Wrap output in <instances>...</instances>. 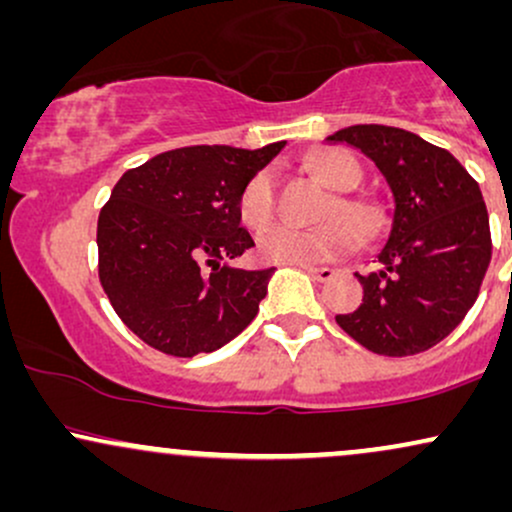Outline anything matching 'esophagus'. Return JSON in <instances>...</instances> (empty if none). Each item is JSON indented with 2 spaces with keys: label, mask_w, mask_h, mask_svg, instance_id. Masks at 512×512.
Here are the masks:
<instances>
[{
  "label": "esophagus",
  "mask_w": 512,
  "mask_h": 512,
  "mask_svg": "<svg viewBox=\"0 0 512 512\" xmlns=\"http://www.w3.org/2000/svg\"><path fill=\"white\" fill-rule=\"evenodd\" d=\"M301 269H305V272H308L317 281H330L334 276V269H330V267H301Z\"/></svg>",
  "instance_id": "1"
}]
</instances>
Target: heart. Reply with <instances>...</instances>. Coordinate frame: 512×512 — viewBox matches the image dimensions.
Listing matches in <instances>:
<instances>
[{"instance_id":"heart-1","label":"heart","mask_w":512,"mask_h":512,"mask_svg":"<svg viewBox=\"0 0 512 512\" xmlns=\"http://www.w3.org/2000/svg\"><path fill=\"white\" fill-rule=\"evenodd\" d=\"M310 168L320 175L325 185L337 192H351L361 180V168L356 158L344 151H322L310 161ZM240 219L252 231H262L269 226L276 214V187L274 173L269 168L257 170L245 182L238 199ZM342 216L356 231L366 233L373 226V211L366 204L356 202L351 197H334L327 209V219ZM346 222V223H347ZM345 223V224H346ZM343 221H330L313 231H298L291 226H272L257 238V252L264 262L291 264V267H315L322 262L342 260L356 248V236Z\"/></svg>"}]
</instances>
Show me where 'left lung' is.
<instances>
[{"mask_svg":"<svg viewBox=\"0 0 512 512\" xmlns=\"http://www.w3.org/2000/svg\"><path fill=\"white\" fill-rule=\"evenodd\" d=\"M368 156L392 192L375 269L356 274L363 303L337 325L380 356H411L443 342L479 296L491 262L489 211L477 180L450 151L385 125L327 137Z\"/></svg>","mask_w":512,"mask_h":512,"instance_id":"8db88e82","label":"left lung"}]
</instances>
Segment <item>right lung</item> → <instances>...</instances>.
<instances>
[{
	"label": "right lung",
	"mask_w": 512,
	"mask_h": 512,
	"mask_svg": "<svg viewBox=\"0 0 512 512\" xmlns=\"http://www.w3.org/2000/svg\"><path fill=\"white\" fill-rule=\"evenodd\" d=\"M284 146H185L117 180L98 216V276L142 342L192 358L221 349L255 320L274 267L231 264L255 245L240 226L238 199Z\"/></svg>",
	"instance_id": "add662e5"
}]
</instances>
